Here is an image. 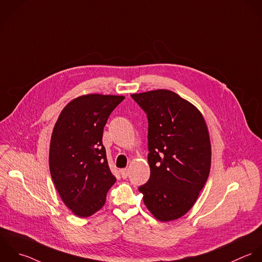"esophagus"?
Masks as SVG:
<instances>
[{
  "label": "esophagus",
  "mask_w": 262,
  "mask_h": 262,
  "mask_svg": "<svg viewBox=\"0 0 262 262\" xmlns=\"http://www.w3.org/2000/svg\"><path fill=\"white\" fill-rule=\"evenodd\" d=\"M120 174H121L122 179H126V178H127V176H128V169H127V168L120 169Z\"/></svg>",
  "instance_id": "esophagus-1"
}]
</instances>
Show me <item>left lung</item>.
<instances>
[{"label": "left lung", "instance_id": "1", "mask_svg": "<svg viewBox=\"0 0 262 262\" xmlns=\"http://www.w3.org/2000/svg\"><path fill=\"white\" fill-rule=\"evenodd\" d=\"M148 118L149 181L139 188L161 222L182 217L195 204L210 171L206 122L190 102L168 90L133 94Z\"/></svg>", "mask_w": 262, "mask_h": 262}]
</instances>
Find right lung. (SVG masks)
Segmentation results:
<instances>
[{
  "mask_svg": "<svg viewBox=\"0 0 262 262\" xmlns=\"http://www.w3.org/2000/svg\"><path fill=\"white\" fill-rule=\"evenodd\" d=\"M123 96L90 94L68 103L54 126L50 172L64 204L77 216L100 210L116 179L102 143L104 126Z\"/></svg>",
  "mask_w": 262,
  "mask_h": 262,
  "instance_id": "obj_1",
  "label": "right lung"
}]
</instances>
